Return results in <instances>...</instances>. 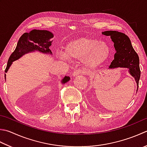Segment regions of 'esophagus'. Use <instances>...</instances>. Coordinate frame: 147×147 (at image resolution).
Wrapping results in <instances>:
<instances>
[{"label":"esophagus","instance_id":"esophagus-1","mask_svg":"<svg viewBox=\"0 0 147 147\" xmlns=\"http://www.w3.org/2000/svg\"><path fill=\"white\" fill-rule=\"evenodd\" d=\"M84 72H83V71L82 69H76L74 71H73V74H72V76H76L77 75H79V74H83Z\"/></svg>","mask_w":147,"mask_h":147}]
</instances>
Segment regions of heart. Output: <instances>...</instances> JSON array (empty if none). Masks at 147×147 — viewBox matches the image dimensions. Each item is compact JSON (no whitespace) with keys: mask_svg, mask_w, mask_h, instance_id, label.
I'll return each mask as SVG.
<instances>
[{"mask_svg":"<svg viewBox=\"0 0 147 147\" xmlns=\"http://www.w3.org/2000/svg\"><path fill=\"white\" fill-rule=\"evenodd\" d=\"M110 48L104 41L90 38L81 37L73 40L67 45L64 55L70 59L83 60L87 67H96L108 58Z\"/></svg>","mask_w":147,"mask_h":147,"instance_id":"obj_1","label":"heart"}]
</instances>
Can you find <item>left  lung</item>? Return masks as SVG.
<instances>
[{"label": "left lung", "mask_w": 147, "mask_h": 147, "mask_svg": "<svg viewBox=\"0 0 147 147\" xmlns=\"http://www.w3.org/2000/svg\"><path fill=\"white\" fill-rule=\"evenodd\" d=\"M102 34L110 36L111 41L114 42V47L116 50L114 59L111 62L109 68H128L129 74L134 77L137 83L138 91L141 74L140 59L132 46L130 39L125 34L115 30L102 32Z\"/></svg>", "instance_id": "8db88e82"}]
</instances>
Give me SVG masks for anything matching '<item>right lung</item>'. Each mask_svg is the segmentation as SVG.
Masks as SVG:
<instances>
[{"mask_svg": "<svg viewBox=\"0 0 147 147\" xmlns=\"http://www.w3.org/2000/svg\"><path fill=\"white\" fill-rule=\"evenodd\" d=\"M53 37V34L50 31L45 30H31L30 32H25L20 37L17 43L15 50L11 55L8 59L7 67L5 68V73H7L12 62L19 59L25 54L34 52L37 51L42 53L52 54L50 48L51 45L50 41ZM6 74L5 73V79ZM70 78L65 76L61 80L62 84L69 81Z\"/></svg>", "mask_w": 147, "mask_h": 147, "instance_id": "right-lung-1", "label": "right lung"}]
</instances>
